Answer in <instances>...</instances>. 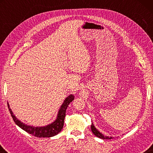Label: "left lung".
Masks as SVG:
<instances>
[{
	"label": "left lung",
	"instance_id": "left-lung-1",
	"mask_svg": "<svg viewBox=\"0 0 153 153\" xmlns=\"http://www.w3.org/2000/svg\"><path fill=\"white\" fill-rule=\"evenodd\" d=\"M91 130L92 131V133L94 134L96 136L98 137V138H100L103 139V140H104V139H111V138H112V137L105 136L102 134L100 133L99 131L97 130V128H95L94 126V124H93V123H92V125H91Z\"/></svg>",
	"mask_w": 153,
	"mask_h": 153
}]
</instances>
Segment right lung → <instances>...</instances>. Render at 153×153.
<instances>
[{
    "mask_svg": "<svg viewBox=\"0 0 153 153\" xmlns=\"http://www.w3.org/2000/svg\"><path fill=\"white\" fill-rule=\"evenodd\" d=\"M74 100V96L73 94H71L69 97H67L65 98V100H64L60 109L59 111L57 117H56V120L53 121L52 123L49 124V125L43 127H33L27 126L26 124L22 123V121L17 120V118L13 115L11 109L9 107L8 102H7V105H8L9 110L10 111V113H11L13 120L15 124H17L19 128L24 129L26 132L32 134V135L36 137H38V138H50V137L57 135L61 131V129H63L66 109L69 105V103L73 101Z\"/></svg>",
    "mask_w": 153,
    "mask_h": 153,
    "instance_id": "add662e5",
    "label": "right lung"
}]
</instances>
